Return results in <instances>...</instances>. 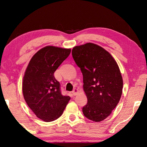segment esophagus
<instances>
[{
	"label": "esophagus",
	"instance_id": "esophagus-1",
	"mask_svg": "<svg viewBox=\"0 0 147 147\" xmlns=\"http://www.w3.org/2000/svg\"><path fill=\"white\" fill-rule=\"evenodd\" d=\"M78 92H79V90H78L77 89H74L72 91V94H74V95H77V94L78 93Z\"/></svg>",
	"mask_w": 147,
	"mask_h": 147
}]
</instances>
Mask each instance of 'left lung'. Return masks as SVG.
I'll return each mask as SVG.
<instances>
[{"instance_id":"left-lung-1","label":"left lung","mask_w":147,"mask_h":147,"mask_svg":"<svg viewBox=\"0 0 147 147\" xmlns=\"http://www.w3.org/2000/svg\"><path fill=\"white\" fill-rule=\"evenodd\" d=\"M71 53L83 75L87 97L84 115L101 121L111 115L121 96L123 83L118 65L108 51L94 43L75 47Z\"/></svg>"}]
</instances>
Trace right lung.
<instances>
[{"label":"right lung","instance_id":"right-lung-1","mask_svg":"<svg viewBox=\"0 0 147 147\" xmlns=\"http://www.w3.org/2000/svg\"><path fill=\"white\" fill-rule=\"evenodd\" d=\"M70 49L48 46L34 55L22 82L24 98L32 112L44 121L56 120L62 115L70 97L63 96L54 72L69 56Z\"/></svg>","mask_w":147,"mask_h":147}]
</instances>
